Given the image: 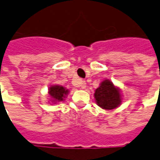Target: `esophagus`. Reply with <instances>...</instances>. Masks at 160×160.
I'll use <instances>...</instances> for the list:
<instances>
[{"label":"esophagus","instance_id":"34e87169","mask_svg":"<svg viewBox=\"0 0 160 160\" xmlns=\"http://www.w3.org/2000/svg\"><path fill=\"white\" fill-rule=\"evenodd\" d=\"M80 87H81L82 89H85L86 88L85 81H81V82H80Z\"/></svg>","mask_w":160,"mask_h":160}]
</instances>
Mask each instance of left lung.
<instances>
[{
	"label": "left lung",
	"instance_id": "left-lung-1",
	"mask_svg": "<svg viewBox=\"0 0 160 160\" xmlns=\"http://www.w3.org/2000/svg\"><path fill=\"white\" fill-rule=\"evenodd\" d=\"M94 96L98 106L104 109H114L122 102L119 89L109 80H104L96 89Z\"/></svg>",
	"mask_w": 160,
	"mask_h": 160
}]
</instances>
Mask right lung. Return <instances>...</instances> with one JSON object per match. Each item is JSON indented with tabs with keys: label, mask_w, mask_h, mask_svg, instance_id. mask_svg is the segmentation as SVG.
Wrapping results in <instances>:
<instances>
[{
	"label": "right lung",
	"mask_w": 160,
	"mask_h": 160,
	"mask_svg": "<svg viewBox=\"0 0 160 160\" xmlns=\"http://www.w3.org/2000/svg\"><path fill=\"white\" fill-rule=\"evenodd\" d=\"M69 90L64 88L63 86L53 85L51 86L49 89L50 96L53 98L54 102H61L64 100V96H66Z\"/></svg>",
	"instance_id": "obj_1"
}]
</instances>
